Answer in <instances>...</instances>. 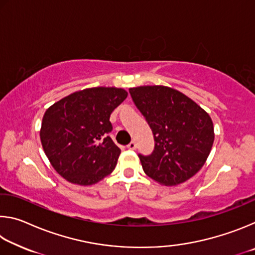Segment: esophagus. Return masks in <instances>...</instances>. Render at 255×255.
Returning a JSON list of instances; mask_svg holds the SVG:
<instances>
[{
	"label": "esophagus",
	"mask_w": 255,
	"mask_h": 255,
	"mask_svg": "<svg viewBox=\"0 0 255 255\" xmlns=\"http://www.w3.org/2000/svg\"><path fill=\"white\" fill-rule=\"evenodd\" d=\"M127 148L128 149H131V150L136 149V143H135V141H131V143H129L128 146H127Z\"/></svg>",
	"instance_id": "obj_1"
}]
</instances>
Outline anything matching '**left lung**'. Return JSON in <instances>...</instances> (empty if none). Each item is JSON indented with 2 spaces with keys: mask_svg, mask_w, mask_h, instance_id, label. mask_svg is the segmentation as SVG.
<instances>
[{
  "mask_svg": "<svg viewBox=\"0 0 255 255\" xmlns=\"http://www.w3.org/2000/svg\"><path fill=\"white\" fill-rule=\"evenodd\" d=\"M129 93L152 129L155 148L149 156L138 155L150 179L176 185L192 178L208 158L215 132L210 116L178 90L143 85Z\"/></svg>",
  "mask_w": 255,
  "mask_h": 255,
  "instance_id": "left-lung-1",
  "label": "left lung"
}]
</instances>
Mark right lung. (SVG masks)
Instances as JSON below:
<instances>
[{
	"label": "right lung",
	"mask_w": 255,
	"mask_h": 255,
	"mask_svg": "<svg viewBox=\"0 0 255 255\" xmlns=\"http://www.w3.org/2000/svg\"><path fill=\"white\" fill-rule=\"evenodd\" d=\"M127 96L122 88H89L46 110L40 140L60 176L73 184L92 185L115 170L122 150L108 136L112 129L109 119Z\"/></svg>",
	"instance_id": "1"
}]
</instances>
